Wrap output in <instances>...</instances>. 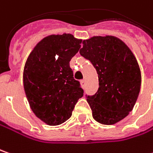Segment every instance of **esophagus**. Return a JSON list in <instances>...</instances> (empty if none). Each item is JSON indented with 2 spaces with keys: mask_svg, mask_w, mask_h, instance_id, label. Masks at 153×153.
<instances>
[{
  "mask_svg": "<svg viewBox=\"0 0 153 153\" xmlns=\"http://www.w3.org/2000/svg\"><path fill=\"white\" fill-rule=\"evenodd\" d=\"M81 84H82V87H84V85H85V80L81 81Z\"/></svg>",
  "mask_w": 153,
  "mask_h": 153,
  "instance_id": "1",
  "label": "esophagus"
}]
</instances>
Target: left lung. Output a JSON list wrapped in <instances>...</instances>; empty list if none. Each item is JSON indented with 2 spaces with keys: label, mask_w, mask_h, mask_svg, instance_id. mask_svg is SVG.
I'll use <instances>...</instances> for the list:
<instances>
[{
  "label": "left lung",
  "mask_w": 153,
  "mask_h": 153,
  "mask_svg": "<svg viewBox=\"0 0 153 153\" xmlns=\"http://www.w3.org/2000/svg\"><path fill=\"white\" fill-rule=\"evenodd\" d=\"M80 54L96 68L99 88L87 96L93 118L113 125L133 110L140 94L141 74L139 64L125 43L114 36H96L82 41Z\"/></svg>",
  "instance_id": "left-lung-1"
}]
</instances>
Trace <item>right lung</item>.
<instances>
[{
  "mask_svg": "<svg viewBox=\"0 0 153 153\" xmlns=\"http://www.w3.org/2000/svg\"><path fill=\"white\" fill-rule=\"evenodd\" d=\"M81 43L69 33L50 35L38 43L27 57L23 73L26 96L35 115L47 125L66 121L83 96L70 67Z\"/></svg>",
  "mask_w": 153,
  "mask_h": 153,
  "instance_id": "obj_1",
  "label": "right lung"
}]
</instances>
